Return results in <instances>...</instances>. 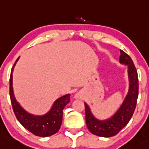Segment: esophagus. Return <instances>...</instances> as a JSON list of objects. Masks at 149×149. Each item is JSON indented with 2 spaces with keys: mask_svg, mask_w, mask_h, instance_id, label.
<instances>
[{
  "mask_svg": "<svg viewBox=\"0 0 149 149\" xmlns=\"http://www.w3.org/2000/svg\"><path fill=\"white\" fill-rule=\"evenodd\" d=\"M74 98H76V99H80V98H81V93H76V94H75Z\"/></svg>",
  "mask_w": 149,
  "mask_h": 149,
  "instance_id": "obj_1",
  "label": "esophagus"
}]
</instances>
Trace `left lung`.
<instances>
[{
  "label": "left lung",
  "instance_id": "left-lung-1",
  "mask_svg": "<svg viewBox=\"0 0 149 149\" xmlns=\"http://www.w3.org/2000/svg\"><path fill=\"white\" fill-rule=\"evenodd\" d=\"M120 63L127 65L128 90L123 103L116 112L106 120H99L92 113L90 107L85 103L86 122L91 133L101 137H111L116 135L129 122L135 111L139 95V79L135 65L127 54L120 50Z\"/></svg>",
  "mask_w": 149,
  "mask_h": 149
}]
</instances>
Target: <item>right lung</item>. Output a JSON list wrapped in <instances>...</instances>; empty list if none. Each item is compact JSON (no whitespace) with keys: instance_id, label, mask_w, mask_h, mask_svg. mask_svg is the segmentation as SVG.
I'll return each mask as SVG.
<instances>
[{"instance_id":"1","label":"right lung","mask_w":149,"mask_h":149,"mask_svg":"<svg viewBox=\"0 0 149 149\" xmlns=\"http://www.w3.org/2000/svg\"><path fill=\"white\" fill-rule=\"evenodd\" d=\"M18 59L19 58L13 66L10 77V97L14 113L22 126L34 135L40 137L54 135L61 126L63 110L70 102V94L64 95L56 100L51 109L44 115L36 116L26 111L15 99L13 88V72Z\"/></svg>"}]
</instances>
